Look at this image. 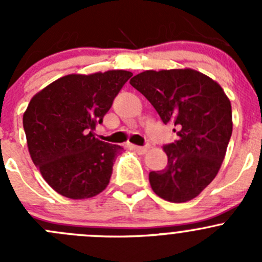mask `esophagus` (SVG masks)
<instances>
[{
    "mask_svg": "<svg viewBox=\"0 0 262 262\" xmlns=\"http://www.w3.org/2000/svg\"><path fill=\"white\" fill-rule=\"evenodd\" d=\"M132 148H133L136 152H138L139 155H144V153L147 152L148 148H149V147H148V146H133Z\"/></svg>",
    "mask_w": 262,
    "mask_h": 262,
    "instance_id": "1",
    "label": "esophagus"
}]
</instances>
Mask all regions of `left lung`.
I'll return each instance as SVG.
<instances>
[{"mask_svg": "<svg viewBox=\"0 0 262 262\" xmlns=\"http://www.w3.org/2000/svg\"><path fill=\"white\" fill-rule=\"evenodd\" d=\"M130 84L161 120L175 125L178 141L163 146L167 166L149 172L152 190L171 203L194 199L214 180L232 136L231 101L223 89L198 71H144Z\"/></svg>", "mask_w": 262, "mask_h": 262, "instance_id": "1", "label": "left lung"}]
</instances>
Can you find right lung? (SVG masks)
<instances>
[{
	"mask_svg": "<svg viewBox=\"0 0 262 262\" xmlns=\"http://www.w3.org/2000/svg\"><path fill=\"white\" fill-rule=\"evenodd\" d=\"M132 76L128 71L68 75L30 100L23 116L29 152L58 194L87 199L107 186L123 148L95 138L94 129Z\"/></svg>",
	"mask_w": 262,
	"mask_h": 262,
	"instance_id": "add662e5",
	"label": "right lung"
}]
</instances>
